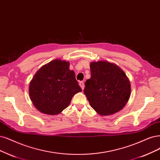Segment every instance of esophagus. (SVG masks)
I'll return each instance as SVG.
<instances>
[{
  "mask_svg": "<svg viewBox=\"0 0 160 160\" xmlns=\"http://www.w3.org/2000/svg\"><path fill=\"white\" fill-rule=\"evenodd\" d=\"M79 85H80V86L81 87L82 90H83L84 89V82H80Z\"/></svg>",
  "mask_w": 160,
  "mask_h": 160,
  "instance_id": "obj_1",
  "label": "esophagus"
}]
</instances>
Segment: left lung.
<instances>
[{
    "instance_id": "left-lung-1",
    "label": "left lung",
    "mask_w": 160,
    "mask_h": 160,
    "mask_svg": "<svg viewBox=\"0 0 160 160\" xmlns=\"http://www.w3.org/2000/svg\"><path fill=\"white\" fill-rule=\"evenodd\" d=\"M91 78L85 82L84 93L91 107L102 116L115 114L127 103L131 83L124 71L107 61L90 64Z\"/></svg>"
}]
</instances>
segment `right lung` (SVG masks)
Returning a JSON list of instances; mask_svg holds the SVG:
<instances>
[{
  "label": "right lung",
  "instance_id": "right-lung-1",
  "mask_svg": "<svg viewBox=\"0 0 160 160\" xmlns=\"http://www.w3.org/2000/svg\"><path fill=\"white\" fill-rule=\"evenodd\" d=\"M68 61L55 59L41 67L29 83V95L41 113L57 115L69 105L76 93L82 92Z\"/></svg>",
  "mask_w": 160,
  "mask_h": 160
}]
</instances>
